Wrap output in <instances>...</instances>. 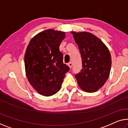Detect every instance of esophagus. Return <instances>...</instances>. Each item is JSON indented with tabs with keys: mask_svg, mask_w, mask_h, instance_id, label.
<instances>
[{
	"mask_svg": "<svg viewBox=\"0 0 128 128\" xmlns=\"http://www.w3.org/2000/svg\"><path fill=\"white\" fill-rule=\"evenodd\" d=\"M68 66H69V68H72V63L71 62H69V63H68Z\"/></svg>",
	"mask_w": 128,
	"mask_h": 128,
	"instance_id": "1",
	"label": "esophagus"
}]
</instances>
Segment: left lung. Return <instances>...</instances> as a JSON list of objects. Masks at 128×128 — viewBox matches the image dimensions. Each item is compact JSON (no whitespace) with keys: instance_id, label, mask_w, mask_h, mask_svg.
<instances>
[{"instance_id":"obj_1","label":"left lung","mask_w":128,"mask_h":128,"mask_svg":"<svg viewBox=\"0 0 128 128\" xmlns=\"http://www.w3.org/2000/svg\"><path fill=\"white\" fill-rule=\"evenodd\" d=\"M71 33L82 61V69L75 75L78 85L85 92H96L109 76L111 54L105 44L92 33L86 32H71Z\"/></svg>"}]
</instances>
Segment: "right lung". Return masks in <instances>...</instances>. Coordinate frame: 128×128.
<instances>
[{"label": "right lung", "instance_id": "add662e5", "mask_svg": "<svg viewBox=\"0 0 128 128\" xmlns=\"http://www.w3.org/2000/svg\"><path fill=\"white\" fill-rule=\"evenodd\" d=\"M65 37L64 32L47 29L32 38L26 48L24 57L26 76L32 86L43 96L58 92L69 70L59 50Z\"/></svg>", "mask_w": 128, "mask_h": 128}]
</instances>
